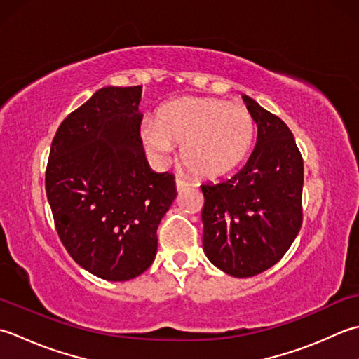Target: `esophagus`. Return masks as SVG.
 Returning <instances> with one entry per match:
<instances>
[{"mask_svg":"<svg viewBox=\"0 0 359 359\" xmlns=\"http://www.w3.org/2000/svg\"><path fill=\"white\" fill-rule=\"evenodd\" d=\"M175 186H177V190H178V192H181L182 189H186V187L189 186V182H187V181H184V180H181V178H177V181H175Z\"/></svg>","mask_w":359,"mask_h":359,"instance_id":"obj_1","label":"esophagus"}]
</instances>
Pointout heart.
<instances>
[{
  "label": "heart",
  "mask_w": 359,
  "mask_h": 359,
  "mask_svg": "<svg viewBox=\"0 0 359 359\" xmlns=\"http://www.w3.org/2000/svg\"><path fill=\"white\" fill-rule=\"evenodd\" d=\"M145 147L165 159L173 144L182 145V164L200 178H218L250 155L255 122L248 108L210 97H182L165 104L158 121L142 123Z\"/></svg>",
  "instance_id": "obj_1"
}]
</instances>
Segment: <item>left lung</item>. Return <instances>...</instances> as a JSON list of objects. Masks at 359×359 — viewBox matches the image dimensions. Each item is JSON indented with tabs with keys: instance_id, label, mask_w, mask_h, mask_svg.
I'll list each match as a JSON object with an SVG mask.
<instances>
[{
	"instance_id": "8db88e82",
	"label": "left lung",
	"mask_w": 359,
	"mask_h": 359,
	"mask_svg": "<svg viewBox=\"0 0 359 359\" xmlns=\"http://www.w3.org/2000/svg\"><path fill=\"white\" fill-rule=\"evenodd\" d=\"M241 97L257 142L232 178L201 186L203 250L223 273L251 277L276 265L301 229L304 161L287 123Z\"/></svg>"
}]
</instances>
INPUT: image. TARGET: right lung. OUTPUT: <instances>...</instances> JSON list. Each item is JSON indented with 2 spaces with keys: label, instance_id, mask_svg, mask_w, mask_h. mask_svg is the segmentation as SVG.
<instances>
[{
  "label": "right lung",
  "instance_id": "add662e5",
  "mask_svg": "<svg viewBox=\"0 0 359 359\" xmlns=\"http://www.w3.org/2000/svg\"><path fill=\"white\" fill-rule=\"evenodd\" d=\"M142 86H104L65 119L50 145L46 195L72 259L109 282L155 260L156 229L177 196L172 173L150 169L139 135Z\"/></svg>",
  "mask_w": 359,
  "mask_h": 359
}]
</instances>
